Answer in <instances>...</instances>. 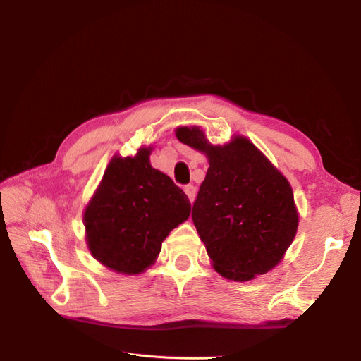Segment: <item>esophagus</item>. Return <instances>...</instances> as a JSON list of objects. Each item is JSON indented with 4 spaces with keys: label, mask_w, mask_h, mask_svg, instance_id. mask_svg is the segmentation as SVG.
<instances>
[{
    "label": "esophagus",
    "mask_w": 361,
    "mask_h": 361,
    "mask_svg": "<svg viewBox=\"0 0 361 361\" xmlns=\"http://www.w3.org/2000/svg\"><path fill=\"white\" fill-rule=\"evenodd\" d=\"M183 191H185V194L188 195L190 202L192 203V202H194V199H195V187H194V185H187V187L183 188Z\"/></svg>",
    "instance_id": "esophagus-1"
}]
</instances>
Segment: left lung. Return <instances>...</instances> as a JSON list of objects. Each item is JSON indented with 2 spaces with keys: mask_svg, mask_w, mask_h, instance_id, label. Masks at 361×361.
<instances>
[{
  "mask_svg": "<svg viewBox=\"0 0 361 361\" xmlns=\"http://www.w3.org/2000/svg\"><path fill=\"white\" fill-rule=\"evenodd\" d=\"M176 137L209 162L192 221L214 269L233 281L267 274L297 235L300 218L289 180L243 135L214 146L199 126H179Z\"/></svg>",
  "mask_w": 361,
  "mask_h": 361,
  "instance_id": "8db88e82",
  "label": "left lung"
}]
</instances>
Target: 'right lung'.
I'll list each match as a JSON object with an SVG mask.
<instances>
[{"label":"right lung","mask_w":361,"mask_h":361,"mask_svg":"<svg viewBox=\"0 0 361 361\" xmlns=\"http://www.w3.org/2000/svg\"><path fill=\"white\" fill-rule=\"evenodd\" d=\"M154 147L108 162L82 221L92 256L118 274L135 276L155 264L162 241L188 220L191 203L174 182L150 166Z\"/></svg>","instance_id":"obj_1"}]
</instances>
